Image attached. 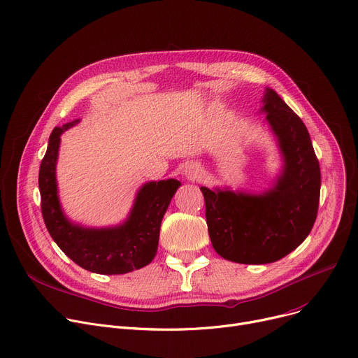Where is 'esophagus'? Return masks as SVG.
Wrapping results in <instances>:
<instances>
[{
  "label": "esophagus",
  "mask_w": 358,
  "mask_h": 358,
  "mask_svg": "<svg viewBox=\"0 0 358 358\" xmlns=\"http://www.w3.org/2000/svg\"><path fill=\"white\" fill-rule=\"evenodd\" d=\"M184 177L187 178V180H192V181H194V180H199L200 177H201V169H200V165H197V164H194V162H189V164H187L185 166H184Z\"/></svg>",
  "instance_id": "34e87169"
}]
</instances>
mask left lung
Returning <instances> with one entry per match:
<instances>
[{"label":"left lung","instance_id":"obj_1","mask_svg":"<svg viewBox=\"0 0 358 358\" xmlns=\"http://www.w3.org/2000/svg\"><path fill=\"white\" fill-rule=\"evenodd\" d=\"M262 102L283 157L273 187L262 194L200 187L214 250L246 265L272 264L295 250L311 231L320 204V162L305 124L275 90L268 87Z\"/></svg>","mask_w":358,"mask_h":358}]
</instances>
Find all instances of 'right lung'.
Wrapping results in <instances>:
<instances>
[{
	"instance_id": "1",
	"label": "right lung",
	"mask_w": 358,
	"mask_h": 358,
	"mask_svg": "<svg viewBox=\"0 0 358 358\" xmlns=\"http://www.w3.org/2000/svg\"><path fill=\"white\" fill-rule=\"evenodd\" d=\"M79 119L55 128L40 164L38 187L44 224L57 246L80 268L101 275H121L151 264L157 255L159 227L177 180L151 181L142 185L125 223L116 227L89 229L71 223L63 214L57 197L56 161L60 135Z\"/></svg>"
}]
</instances>
